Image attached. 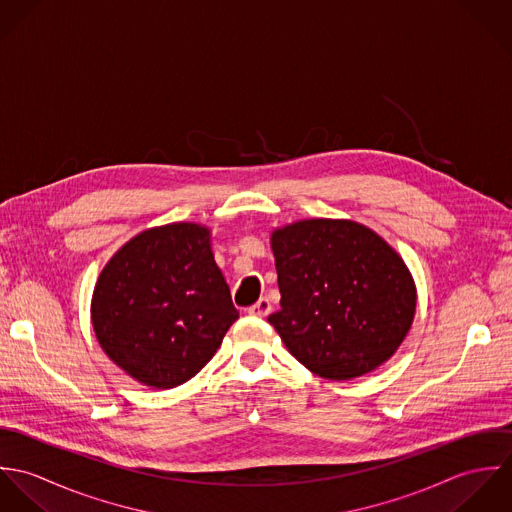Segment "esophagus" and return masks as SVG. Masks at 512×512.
Masks as SVG:
<instances>
[{
  "label": "esophagus",
  "mask_w": 512,
  "mask_h": 512,
  "mask_svg": "<svg viewBox=\"0 0 512 512\" xmlns=\"http://www.w3.org/2000/svg\"><path fill=\"white\" fill-rule=\"evenodd\" d=\"M270 311H272V303H270V299H266V297H260V299L248 309V313L254 315V317H266Z\"/></svg>",
  "instance_id": "esophagus-1"
}]
</instances>
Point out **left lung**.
<instances>
[{
  "instance_id": "1",
  "label": "left lung",
  "mask_w": 512,
  "mask_h": 512,
  "mask_svg": "<svg viewBox=\"0 0 512 512\" xmlns=\"http://www.w3.org/2000/svg\"><path fill=\"white\" fill-rule=\"evenodd\" d=\"M282 309L268 321L327 380L386 363L408 335L416 284L398 252L355 220H297L272 232Z\"/></svg>"
}]
</instances>
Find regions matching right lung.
I'll return each instance as SVG.
<instances>
[{"label": "right lung", "instance_id": "add662e5", "mask_svg": "<svg viewBox=\"0 0 512 512\" xmlns=\"http://www.w3.org/2000/svg\"><path fill=\"white\" fill-rule=\"evenodd\" d=\"M102 351L151 388H175L207 365L238 319L197 222L147 228L126 242L98 276L90 303Z\"/></svg>", "mask_w": 512, "mask_h": 512}]
</instances>
